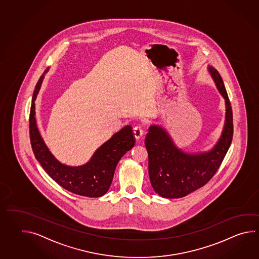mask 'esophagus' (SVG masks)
Here are the masks:
<instances>
[{
	"instance_id": "34e87169",
	"label": "esophagus",
	"mask_w": 259,
	"mask_h": 259,
	"mask_svg": "<svg viewBox=\"0 0 259 259\" xmlns=\"http://www.w3.org/2000/svg\"><path fill=\"white\" fill-rule=\"evenodd\" d=\"M134 135H135V138L137 140L140 139V138L143 136V129L140 125L135 127L134 128Z\"/></svg>"
}]
</instances>
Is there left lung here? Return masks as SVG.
<instances>
[{
	"instance_id": "8db88e82",
	"label": "left lung",
	"mask_w": 259,
	"mask_h": 259,
	"mask_svg": "<svg viewBox=\"0 0 259 259\" xmlns=\"http://www.w3.org/2000/svg\"><path fill=\"white\" fill-rule=\"evenodd\" d=\"M226 100V123L219 143L207 153L188 154L179 150L160 126L150 127L145 138L149 153L150 183L164 198H181L207 184L218 172L233 138V116L224 82L217 69L209 68Z\"/></svg>"
}]
</instances>
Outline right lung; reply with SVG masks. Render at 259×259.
<instances>
[{
	"label": "right lung",
	"mask_w": 259,
	"mask_h": 259,
	"mask_svg": "<svg viewBox=\"0 0 259 259\" xmlns=\"http://www.w3.org/2000/svg\"><path fill=\"white\" fill-rule=\"evenodd\" d=\"M47 70H45L35 87L29 111V139L35 158L49 177L65 190L87 197L104 195L109 190L120 159L135 145L136 138L132 126L123 127L113 135L96 151L87 164L79 167L61 164L47 149L35 121V98Z\"/></svg>",
	"instance_id": "obj_1"
}]
</instances>
